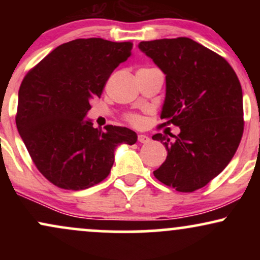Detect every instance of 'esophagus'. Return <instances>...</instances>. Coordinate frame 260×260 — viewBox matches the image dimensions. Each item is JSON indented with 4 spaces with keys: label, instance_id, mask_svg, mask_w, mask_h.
Here are the masks:
<instances>
[{
    "label": "esophagus",
    "instance_id": "34e87169",
    "mask_svg": "<svg viewBox=\"0 0 260 260\" xmlns=\"http://www.w3.org/2000/svg\"><path fill=\"white\" fill-rule=\"evenodd\" d=\"M138 142L139 143H143V144H147V143L150 142V138H149L148 136H145V134H139V136H138Z\"/></svg>",
    "mask_w": 260,
    "mask_h": 260
}]
</instances>
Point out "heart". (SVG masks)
<instances>
[{
    "instance_id": "1",
    "label": "heart",
    "mask_w": 260,
    "mask_h": 260,
    "mask_svg": "<svg viewBox=\"0 0 260 260\" xmlns=\"http://www.w3.org/2000/svg\"><path fill=\"white\" fill-rule=\"evenodd\" d=\"M124 118H126L131 124H134V126H138V124H140V122H142L139 116L134 115V113H127V115L124 116Z\"/></svg>"
}]
</instances>
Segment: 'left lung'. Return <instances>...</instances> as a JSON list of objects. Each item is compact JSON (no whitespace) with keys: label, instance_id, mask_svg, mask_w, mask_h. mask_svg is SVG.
Returning a JSON list of instances; mask_svg holds the SVG:
<instances>
[{"label":"left lung","instance_id":"8db88e82","mask_svg":"<svg viewBox=\"0 0 260 260\" xmlns=\"http://www.w3.org/2000/svg\"><path fill=\"white\" fill-rule=\"evenodd\" d=\"M139 49L166 74L161 126L181 128L175 142L157 133L168 157L154 176L178 192H194L216 177L243 134L241 83L222 56L189 38L142 41Z\"/></svg>","mask_w":260,"mask_h":260}]
</instances>
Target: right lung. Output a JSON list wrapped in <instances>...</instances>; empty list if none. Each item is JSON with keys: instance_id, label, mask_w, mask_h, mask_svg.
Returning a JSON list of instances; mask_svg holds the SVG:
<instances>
[{"instance_id": "obj_1", "label": "right lung", "mask_w": 260, "mask_h": 260, "mask_svg": "<svg viewBox=\"0 0 260 260\" xmlns=\"http://www.w3.org/2000/svg\"><path fill=\"white\" fill-rule=\"evenodd\" d=\"M132 49L131 41L76 39L25 74L18 94V132L40 174L58 188L79 190L100 183L111 171L116 147L137 142L129 128L109 124L104 132L84 120L90 100L101 96Z\"/></svg>"}]
</instances>
